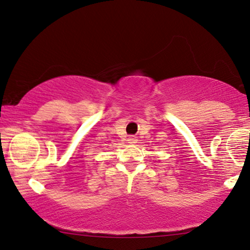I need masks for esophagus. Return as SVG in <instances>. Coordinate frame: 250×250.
<instances>
[{"label":"esophagus","mask_w":250,"mask_h":250,"mask_svg":"<svg viewBox=\"0 0 250 250\" xmlns=\"http://www.w3.org/2000/svg\"><path fill=\"white\" fill-rule=\"evenodd\" d=\"M128 141H129V144H135V142H137V139H135L134 137H129Z\"/></svg>","instance_id":"esophagus-1"}]
</instances>
